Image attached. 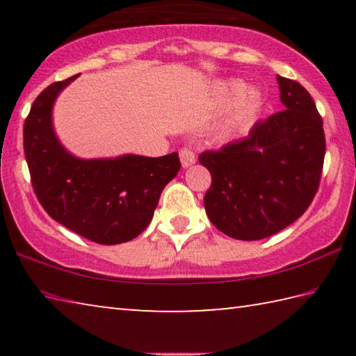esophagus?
Segmentation results:
<instances>
[{
    "label": "esophagus",
    "instance_id": "esophagus-1",
    "mask_svg": "<svg viewBox=\"0 0 356 356\" xmlns=\"http://www.w3.org/2000/svg\"><path fill=\"white\" fill-rule=\"evenodd\" d=\"M179 156H180V161H182V166H184V168H188V166H191V165L196 161L195 152H193V150H191L190 147L180 149Z\"/></svg>",
    "mask_w": 356,
    "mask_h": 356
}]
</instances>
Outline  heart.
Listing matches in <instances>:
<instances>
[{
	"mask_svg": "<svg viewBox=\"0 0 356 356\" xmlns=\"http://www.w3.org/2000/svg\"><path fill=\"white\" fill-rule=\"evenodd\" d=\"M218 94L222 99L236 95L231 106H229L225 119H222L220 124V135L222 136L232 134L234 130L238 129L243 122H246V120H248L252 114L259 110V106H261V102H262L261 92H259L257 89L254 88L243 89L242 81L238 80L221 81L218 84Z\"/></svg>",
	"mask_w": 356,
	"mask_h": 356,
	"instance_id": "b5f03b06",
	"label": "heart"
}]
</instances>
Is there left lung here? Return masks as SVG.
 I'll return each instance as SVG.
<instances>
[{
	"mask_svg": "<svg viewBox=\"0 0 356 356\" xmlns=\"http://www.w3.org/2000/svg\"><path fill=\"white\" fill-rule=\"evenodd\" d=\"M276 80L286 110L257 120L246 138L200 155L212 176L206 213L216 229L237 240H261L292 225L321 184V114L300 83L280 75Z\"/></svg>",
	"mask_w": 356,
	"mask_h": 356,
	"instance_id": "1",
	"label": "left lung"
}]
</instances>
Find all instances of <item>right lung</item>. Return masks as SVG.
Listing matches in <instances>:
<instances>
[{"label":"right lung","mask_w":356,"mask_h":356,"mask_svg":"<svg viewBox=\"0 0 356 356\" xmlns=\"http://www.w3.org/2000/svg\"><path fill=\"white\" fill-rule=\"evenodd\" d=\"M76 76L42 91L23 125L33 188L45 212L78 236L100 245L125 243L149 226L161 191L180 170L179 155H72L58 140L51 114L59 92Z\"/></svg>","instance_id":"right-lung-1"}]
</instances>
